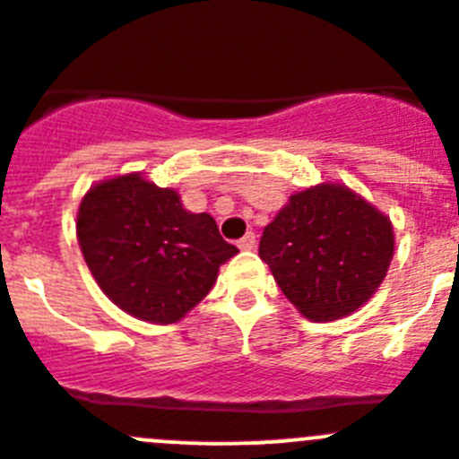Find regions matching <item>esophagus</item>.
I'll list each match as a JSON object with an SVG mask.
<instances>
[{
	"label": "esophagus",
	"instance_id": "esophagus-1",
	"mask_svg": "<svg viewBox=\"0 0 459 459\" xmlns=\"http://www.w3.org/2000/svg\"><path fill=\"white\" fill-rule=\"evenodd\" d=\"M238 247L242 248V251H251V248H255V235L247 233L242 239H239Z\"/></svg>",
	"mask_w": 459,
	"mask_h": 459
}]
</instances>
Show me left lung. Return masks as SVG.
I'll return each mask as SVG.
<instances>
[{"instance_id": "left-lung-1", "label": "left lung", "mask_w": 459, "mask_h": 459, "mask_svg": "<svg viewBox=\"0 0 459 459\" xmlns=\"http://www.w3.org/2000/svg\"><path fill=\"white\" fill-rule=\"evenodd\" d=\"M394 255L393 221L345 184L293 193L264 226L260 257L293 307L314 323L361 309Z\"/></svg>"}]
</instances>
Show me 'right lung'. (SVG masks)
I'll return each mask as SVG.
<instances>
[{"label":"right lung","mask_w":459,"mask_h":459,"mask_svg":"<svg viewBox=\"0 0 459 459\" xmlns=\"http://www.w3.org/2000/svg\"><path fill=\"white\" fill-rule=\"evenodd\" d=\"M75 235L102 293L154 325L179 323L239 253L208 212L186 211L175 188H159L143 172L93 184L78 206Z\"/></svg>","instance_id":"right-lung-1"}]
</instances>
